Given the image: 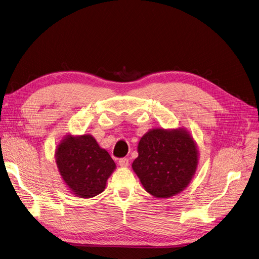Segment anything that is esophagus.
I'll list each match as a JSON object with an SVG mask.
<instances>
[{
    "mask_svg": "<svg viewBox=\"0 0 259 259\" xmlns=\"http://www.w3.org/2000/svg\"><path fill=\"white\" fill-rule=\"evenodd\" d=\"M118 164H119L120 166H128V165H129V159L126 158V157L119 158V159H118Z\"/></svg>",
    "mask_w": 259,
    "mask_h": 259,
    "instance_id": "obj_1",
    "label": "esophagus"
}]
</instances>
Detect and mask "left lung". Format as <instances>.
<instances>
[{"label":"left lung","mask_w":259,"mask_h":259,"mask_svg":"<svg viewBox=\"0 0 259 259\" xmlns=\"http://www.w3.org/2000/svg\"><path fill=\"white\" fill-rule=\"evenodd\" d=\"M198 153L189 134L182 130L153 129L139 144L132 167L146 191L156 198L179 194L192 180Z\"/></svg>","instance_id":"left-lung-1"}]
</instances>
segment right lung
<instances>
[{
	"label": "right lung",
	"instance_id": "add662e5",
	"mask_svg": "<svg viewBox=\"0 0 259 259\" xmlns=\"http://www.w3.org/2000/svg\"><path fill=\"white\" fill-rule=\"evenodd\" d=\"M56 162L65 184L80 198L101 194L115 168L108 152L89 134L67 136L58 146Z\"/></svg>",
	"mask_w": 259,
	"mask_h": 259
}]
</instances>
